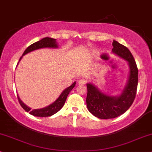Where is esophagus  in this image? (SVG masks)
<instances>
[{"label":"esophagus","mask_w":152,"mask_h":152,"mask_svg":"<svg viewBox=\"0 0 152 152\" xmlns=\"http://www.w3.org/2000/svg\"><path fill=\"white\" fill-rule=\"evenodd\" d=\"M78 84H79V85H85L86 80L84 79H80V80H79V81H78Z\"/></svg>","instance_id":"1"}]
</instances>
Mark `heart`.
Listing matches in <instances>:
<instances>
[{"label":"heart","mask_w":152,"mask_h":152,"mask_svg":"<svg viewBox=\"0 0 152 152\" xmlns=\"http://www.w3.org/2000/svg\"><path fill=\"white\" fill-rule=\"evenodd\" d=\"M91 56H94V53H91Z\"/></svg>","instance_id":"heart-1"}]
</instances>
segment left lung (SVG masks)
<instances>
[{
  "label": "left lung",
  "mask_w": 152,
  "mask_h": 152,
  "mask_svg": "<svg viewBox=\"0 0 152 152\" xmlns=\"http://www.w3.org/2000/svg\"><path fill=\"white\" fill-rule=\"evenodd\" d=\"M112 45L113 53L128 62L129 75L124 88L117 96L103 92L90 82L87 84V108L93 115L101 119L114 118L128 110L134 102L137 88L138 69L132 53L115 40Z\"/></svg>",
  "instance_id": "left-lung-1"
}]
</instances>
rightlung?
I'll list each match as a JSON object with an SVG mask.
<instances>
[{"mask_svg": "<svg viewBox=\"0 0 152 152\" xmlns=\"http://www.w3.org/2000/svg\"><path fill=\"white\" fill-rule=\"evenodd\" d=\"M58 48V45L57 41L55 39L50 38V37H45V38L41 39L39 42H37L34 43L29 47L27 48V49L24 50V52L22 54V56L20 58V61L22 59V58L23 57L24 55L27 54L28 53H30L34 50L40 49V48ZM18 62V63H19ZM76 85V82H74L72 83V85H71L70 87H67L66 89H64L61 95L58 96L56 100L53 103H52L51 104L48 105L46 107L42 108H39V109H31V108L29 107L26 105L24 103L22 102V101L20 99V96L18 94V99L20 105L22 108L27 112H29L31 115L34 116H37V117H48V116H51L54 115V114L57 113L58 111H59L60 110L63 108V105H64L65 101L67 96H68L69 93L72 91V89L75 87V86Z\"/></svg>", "mask_w": 152, "mask_h": 152, "instance_id": "obj_1", "label": "right lung"}]
</instances>
